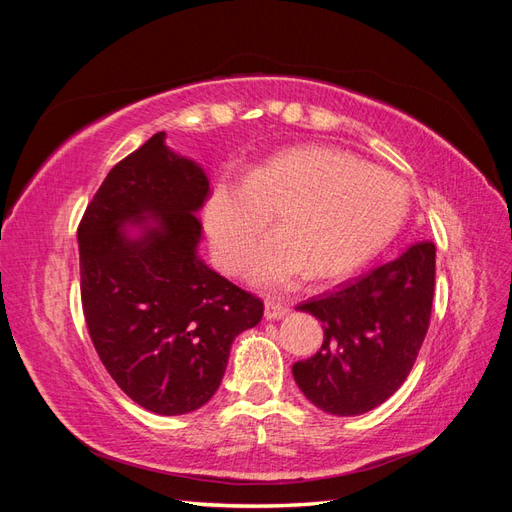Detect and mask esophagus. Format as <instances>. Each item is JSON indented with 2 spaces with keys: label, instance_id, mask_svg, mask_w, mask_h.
<instances>
[{
  "label": "esophagus",
  "instance_id": "esophagus-1",
  "mask_svg": "<svg viewBox=\"0 0 512 512\" xmlns=\"http://www.w3.org/2000/svg\"><path fill=\"white\" fill-rule=\"evenodd\" d=\"M286 314H288V307L284 303L275 301V299H267L265 301V316H267V320H277V318H282Z\"/></svg>",
  "mask_w": 512,
  "mask_h": 512
}]
</instances>
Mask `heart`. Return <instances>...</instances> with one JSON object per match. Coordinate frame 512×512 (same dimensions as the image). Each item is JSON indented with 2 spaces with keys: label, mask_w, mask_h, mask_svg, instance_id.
<instances>
[{
  "label": "heart",
  "mask_w": 512,
  "mask_h": 512,
  "mask_svg": "<svg viewBox=\"0 0 512 512\" xmlns=\"http://www.w3.org/2000/svg\"><path fill=\"white\" fill-rule=\"evenodd\" d=\"M408 213V192L393 173L327 145L275 153L247 179L215 185L205 224L222 267L239 273L276 215L278 232L247 263L260 286L284 288L303 275L329 280L369 258Z\"/></svg>",
  "instance_id": "heart-1"
}]
</instances>
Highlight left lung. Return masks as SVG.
<instances>
[{
	"mask_svg": "<svg viewBox=\"0 0 512 512\" xmlns=\"http://www.w3.org/2000/svg\"><path fill=\"white\" fill-rule=\"evenodd\" d=\"M436 245L421 241L297 309L322 322L320 350L292 365L294 382L320 410L356 416L384 404L416 361L429 329Z\"/></svg>",
	"mask_w": 512,
	"mask_h": 512,
	"instance_id": "obj_1",
	"label": "left lung"
}]
</instances>
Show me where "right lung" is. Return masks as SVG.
Instances as JSON below:
<instances>
[{
  "label": "right lung",
  "mask_w": 512,
  "mask_h": 512,
  "mask_svg": "<svg viewBox=\"0 0 512 512\" xmlns=\"http://www.w3.org/2000/svg\"><path fill=\"white\" fill-rule=\"evenodd\" d=\"M153 134L117 162L79 224L81 301L102 365L138 406L175 416L218 391L235 337L265 303L196 256L203 168ZM151 217L153 225L146 224ZM144 226L130 238L122 224Z\"/></svg>",
  "instance_id": "right-lung-1"
}]
</instances>
